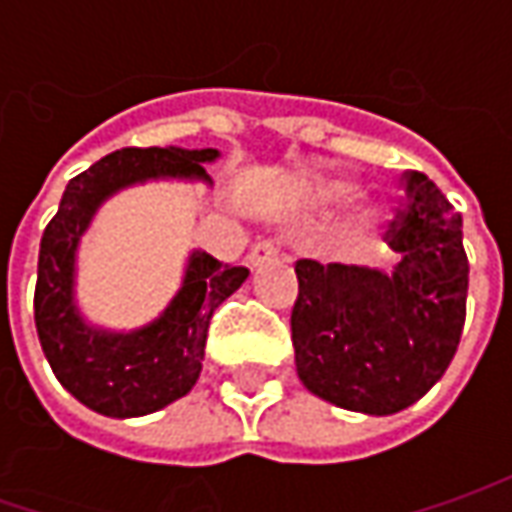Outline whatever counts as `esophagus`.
<instances>
[{"instance_id":"1","label":"esophagus","mask_w":512,"mask_h":512,"mask_svg":"<svg viewBox=\"0 0 512 512\" xmlns=\"http://www.w3.org/2000/svg\"><path fill=\"white\" fill-rule=\"evenodd\" d=\"M273 259H279V242H273V239H262V242H256V245L250 247V253H247V262H250V267L265 265V262H273Z\"/></svg>"}]
</instances>
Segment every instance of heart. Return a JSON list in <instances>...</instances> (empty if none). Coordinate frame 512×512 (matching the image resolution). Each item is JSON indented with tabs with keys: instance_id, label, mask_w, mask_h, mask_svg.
Masks as SVG:
<instances>
[{
	"instance_id": "b5f03b06",
	"label": "heart",
	"mask_w": 512,
	"mask_h": 512,
	"mask_svg": "<svg viewBox=\"0 0 512 512\" xmlns=\"http://www.w3.org/2000/svg\"><path fill=\"white\" fill-rule=\"evenodd\" d=\"M347 190H350V185H347V182H330V185L322 187V196L333 202V199H342ZM370 222H373V216H370V213H364V216H359V225H362V227L370 225Z\"/></svg>"
}]
</instances>
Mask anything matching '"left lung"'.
Here are the masks:
<instances>
[{"instance_id": "left-lung-1", "label": "left lung", "mask_w": 512, "mask_h": 512, "mask_svg": "<svg viewBox=\"0 0 512 512\" xmlns=\"http://www.w3.org/2000/svg\"><path fill=\"white\" fill-rule=\"evenodd\" d=\"M402 187L384 233L402 256L393 273L296 262L299 379L319 399L370 416L399 413L442 379L467 313L462 213L419 170H404Z\"/></svg>"}]
</instances>
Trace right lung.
Returning <instances> with one entry per match:
<instances>
[{
	"mask_svg": "<svg viewBox=\"0 0 512 512\" xmlns=\"http://www.w3.org/2000/svg\"><path fill=\"white\" fill-rule=\"evenodd\" d=\"M216 156L219 150L213 148L113 150L70 179L56 216L42 233L33 293L36 333L62 387L102 416H148L190 393L202 373L213 310L242 287L250 270L222 265L196 250L187 262L182 290L153 325L133 333H105L85 325L73 305L79 236L88 230L96 207L119 187L159 176L207 179L205 162Z\"/></svg>",
	"mask_w": 512,
	"mask_h": 512,
	"instance_id": "right-lung-1",
	"label": "right lung"
}]
</instances>
